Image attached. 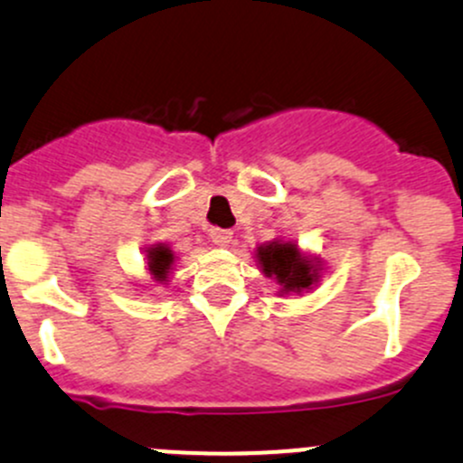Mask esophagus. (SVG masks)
I'll return each instance as SVG.
<instances>
[{
  "label": "esophagus",
  "instance_id": "1",
  "mask_svg": "<svg viewBox=\"0 0 463 463\" xmlns=\"http://www.w3.org/2000/svg\"><path fill=\"white\" fill-rule=\"evenodd\" d=\"M210 240H213L217 246H231L232 244V232L223 231V228H213V231H210Z\"/></svg>",
  "mask_w": 463,
  "mask_h": 463
}]
</instances>
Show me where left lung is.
I'll use <instances>...</instances> for the list:
<instances>
[{"label":"left lung","mask_w":463,"mask_h":463,"mask_svg":"<svg viewBox=\"0 0 463 463\" xmlns=\"http://www.w3.org/2000/svg\"><path fill=\"white\" fill-rule=\"evenodd\" d=\"M258 261L266 278H273L282 293L309 291L320 279V264L300 253L293 241H269L258 249Z\"/></svg>","instance_id":"8db88e82"}]
</instances>
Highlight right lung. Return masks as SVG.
Listing matches in <instances>:
<instances>
[{"label":"right lung","mask_w":463,"mask_h":463,"mask_svg":"<svg viewBox=\"0 0 463 463\" xmlns=\"http://www.w3.org/2000/svg\"><path fill=\"white\" fill-rule=\"evenodd\" d=\"M145 253H147V269L149 273L154 275V279H156V282H165L167 273H170L172 266H175V253H172L170 246L152 244Z\"/></svg>","instance_id":"add662e5"}]
</instances>
